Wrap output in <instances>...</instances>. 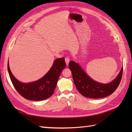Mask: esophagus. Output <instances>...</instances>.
<instances>
[{"instance_id":"34e87169","label":"esophagus","mask_w":132,"mask_h":132,"mask_svg":"<svg viewBox=\"0 0 132 132\" xmlns=\"http://www.w3.org/2000/svg\"><path fill=\"white\" fill-rule=\"evenodd\" d=\"M69 61H70V59H69V58L68 57H66L65 58V63H66V64H67V65H68V64H69Z\"/></svg>"}]
</instances>
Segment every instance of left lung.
Returning a JSON list of instances; mask_svg holds the SVG:
<instances>
[{
    "mask_svg": "<svg viewBox=\"0 0 132 132\" xmlns=\"http://www.w3.org/2000/svg\"><path fill=\"white\" fill-rule=\"evenodd\" d=\"M69 68L71 71L75 85L82 96L92 98H102L112 94L118 87L122 79L123 67L117 77L109 84L94 80L84 71L77 63L70 61Z\"/></svg>",
    "mask_w": 132,
    "mask_h": 132,
    "instance_id": "8db88e82",
    "label": "left lung"
}]
</instances>
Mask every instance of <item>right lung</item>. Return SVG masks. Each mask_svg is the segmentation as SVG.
<instances>
[{
	"instance_id": "add662e5",
	"label": "right lung",
	"mask_w": 132,
	"mask_h": 132,
	"mask_svg": "<svg viewBox=\"0 0 132 132\" xmlns=\"http://www.w3.org/2000/svg\"><path fill=\"white\" fill-rule=\"evenodd\" d=\"M65 67L64 58H58L54 61L50 70L42 78L34 82L23 83L14 77L7 63L9 74L15 89L23 97L36 101L46 100L52 95L59 76Z\"/></svg>"
}]
</instances>
